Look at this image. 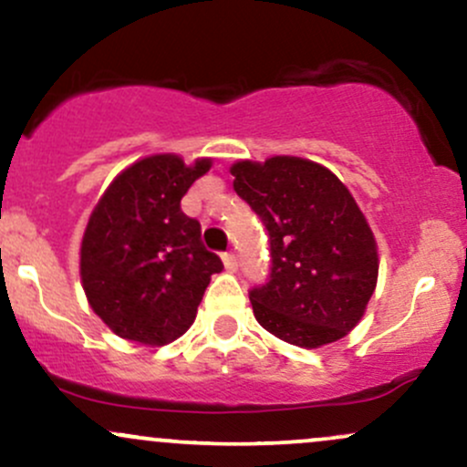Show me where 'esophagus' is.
Masks as SVG:
<instances>
[{
  "instance_id": "obj_1",
  "label": "esophagus",
  "mask_w": 467,
  "mask_h": 467,
  "mask_svg": "<svg viewBox=\"0 0 467 467\" xmlns=\"http://www.w3.org/2000/svg\"><path fill=\"white\" fill-rule=\"evenodd\" d=\"M222 259H223V265H226L228 272H237L239 264H237V256H234L233 252H226V254H222Z\"/></svg>"
}]
</instances>
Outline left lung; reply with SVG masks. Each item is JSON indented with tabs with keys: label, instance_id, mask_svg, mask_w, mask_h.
Segmentation results:
<instances>
[{
	"label": "left lung",
	"instance_id": "1",
	"mask_svg": "<svg viewBox=\"0 0 467 467\" xmlns=\"http://www.w3.org/2000/svg\"><path fill=\"white\" fill-rule=\"evenodd\" d=\"M230 173L270 234V278L250 289L254 318L305 349L345 337L367 312L379 267L349 189L323 164L294 155L239 160Z\"/></svg>",
	"mask_w": 467,
	"mask_h": 467
}]
</instances>
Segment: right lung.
I'll list each match as a JSON object with an SVG mask.
<instances>
[{"mask_svg":"<svg viewBox=\"0 0 467 467\" xmlns=\"http://www.w3.org/2000/svg\"><path fill=\"white\" fill-rule=\"evenodd\" d=\"M213 166L158 153L127 166L107 186L80 244V283L89 307L125 340L162 347L192 325L222 259L202 244L182 197Z\"/></svg>","mask_w":467,"mask_h":467,"instance_id":"1","label":"right lung"}]
</instances>
